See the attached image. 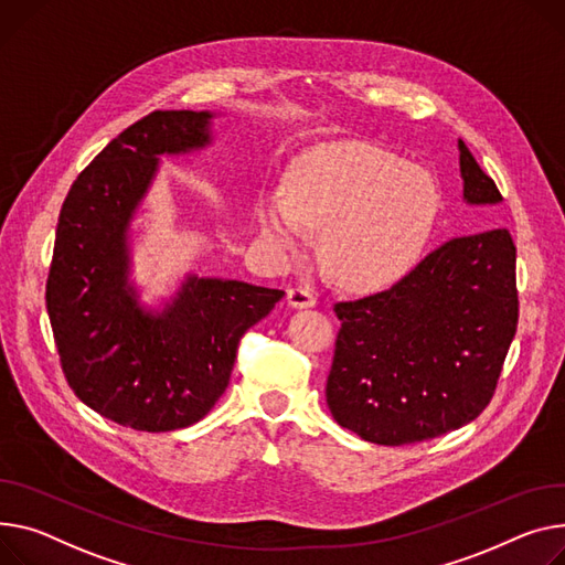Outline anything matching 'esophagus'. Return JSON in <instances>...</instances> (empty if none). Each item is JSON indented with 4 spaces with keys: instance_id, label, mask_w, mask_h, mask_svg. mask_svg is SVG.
I'll return each instance as SVG.
<instances>
[{
    "instance_id": "34e87169",
    "label": "esophagus",
    "mask_w": 565,
    "mask_h": 565,
    "mask_svg": "<svg viewBox=\"0 0 565 565\" xmlns=\"http://www.w3.org/2000/svg\"><path fill=\"white\" fill-rule=\"evenodd\" d=\"M286 299H288V305H290L292 309H311V307L316 305L313 292H311L309 288H302V286L288 288V290H286Z\"/></svg>"
}]
</instances>
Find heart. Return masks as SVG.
Wrapping results in <instances>:
<instances>
[{"instance_id": "b5f03b06", "label": "heart", "mask_w": 565, "mask_h": 565, "mask_svg": "<svg viewBox=\"0 0 565 565\" xmlns=\"http://www.w3.org/2000/svg\"><path fill=\"white\" fill-rule=\"evenodd\" d=\"M438 211L431 177L384 149L341 140L299 154L284 195L256 204L260 238L279 254L299 252L320 233V263L348 288H380L420 254Z\"/></svg>"}]
</instances>
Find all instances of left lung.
Instances as JSON below:
<instances>
[{"label":"left lung","instance_id":"8db88e82","mask_svg":"<svg viewBox=\"0 0 565 565\" xmlns=\"http://www.w3.org/2000/svg\"><path fill=\"white\" fill-rule=\"evenodd\" d=\"M463 200L502 195L459 138ZM333 420L377 445L455 431L491 402L518 327L515 245L504 227L452 238L393 288L333 307Z\"/></svg>","mask_w":565,"mask_h":565}]
</instances>
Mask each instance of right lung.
<instances>
[{
    "label": "right lung",
    "instance_id": "1",
    "mask_svg": "<svg viewBox=\"0 0 565 565\" xmlns=\"http://www.w3.org/2000/svg\"><path fill=\"white\" fill-rule=\"evenodd\" d=\"M209 110H154L113 138L63 202L47 313L70 388L136 431L202 420L232 377L243 333L284 290L188 275L170 302L145 309L129 281L131 220L159 157L211 145Z\"/></svg>",
    "mask_w": 565,
    "mask_h": 565
}]
</instances>
